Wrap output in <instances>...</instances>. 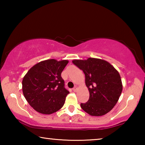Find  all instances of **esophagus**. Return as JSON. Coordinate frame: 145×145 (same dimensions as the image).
Listing matches in <instances>:
<instances>
[{"instance_id": "1", "label": "esophagus", "mask_w": 145, "mask_h": 145, "mask_svg": "<svg viewBox=\"0 0 145 145\" xmlns=\"http://www.w3.org/2000/svg\"><path fill=\"white\" fill-rule=\"evenodd\" d=\"M77 88H77V86H75L73 88V91H76L77 90Z\"/></svg>"}]
</instances>
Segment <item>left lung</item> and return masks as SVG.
Listing matches in <instances>:
<instances>
[{
	"mask_svg": "<svg viewBox=\"0 0 145 145\" xmlns=\"http://www.w3.org/2000/svg\"><path fill=\"white\" fill-rule=\"evenodd\" d=\"M72 63L82 70L89 98L80 107L91 116L107 114L114 107L122 91V83L118 71L106 61L96 58L73 60Z\"/></svg>",
	"mask_w": 145,
	"mask_h": 145,
	"instance_id": "1",
	"label": "left lung"
}]
</instances>
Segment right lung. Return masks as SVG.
Masks as SVG:
<instances>
[{
    "instance_id": "right-lung-1",
    "label": "right lung",
    "mask_w": 145,
    "mask_h": 145,
    "mask_svg": "<svg viewBox=\"0 0 145 145\" xmlns=\"http://www.w3.org/2000/svg\"><path fill=\"white\" fill-rule=\"evenodd\" d=\"M68 63L67 60L41 61L24 76V95L36 111L50 114L63 106L66 97L70 92L65 88V81L61 75Z\"/></svg>"
}]
</instances>
